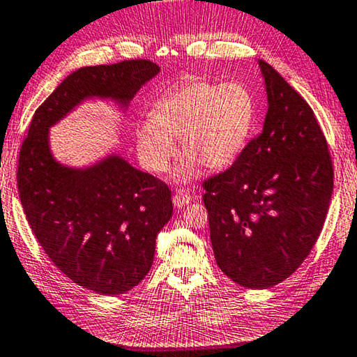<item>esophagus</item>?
Instances as JSON below:
<instances>
[{
    "mask_svg": "<svg viewBox=\"0 0 357 357\" xmlns=\"http://www.w3.org/2000/svg\"><path fill=\"white\" fill-rule=\"evenodd\" d=\"M172 201H174V206L177 207V209H182V207H185L186 204H190L191 196L188 193H185V191H177V193L174 195Z\"/></svg>",
    "mask_w": 357,
    "mask_h": 357,
    "instance_id": "esophagus-1",
    "label": "esophagus"
}]
</instances>
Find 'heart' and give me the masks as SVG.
Here are the masks:
<instances>
[{
  "label": "heart",
  "mask_w": 357,
  "mask_h": 357,
  "mask_svg": "<svg viewBox=\"0 0 357 357\" xmlns=\"http://www.w3.org/2000/svg\"><path fill=\"white\" fill-rule=\"evenodd\" d=\"M257 114L255 98L243 83L217 84L188 78L161 96L135 130L140 161L153 174L169 169L178 139L185 155L175 171L178 182H190L207 169H223L238 160L250 139Z\"/></svg>",
  "instance_id": "heart-1"
}]
</instances>
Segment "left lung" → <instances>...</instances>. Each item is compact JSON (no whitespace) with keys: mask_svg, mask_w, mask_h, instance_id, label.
Listing matches in <instances>:
<instances>
[{"mask_svg":"<svg viewBox=\"0 0 357 357\" xmlns=\"http://www.w3.org/2000/svg\"><path fill=\"white\" fill-rule=\"evenodd\" d=\"M268 112L228 171L204 182L217 265L239 286L268 289L310 255L333 191L326 137L297 91L259 60Z\"/></svg>","mask_w":357,"mask_h":357,"instance_id":"1","label":"left lung"}]
</instances>
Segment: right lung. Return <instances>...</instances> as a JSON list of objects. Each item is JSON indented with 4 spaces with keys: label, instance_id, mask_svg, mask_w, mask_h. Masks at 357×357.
Returning <instances> with one entry per match:
<instances>
[{
    "label": "right lung",
    "instance_id": "obj_1",
    "mask_svg": "<svg viewBox=\"0 0 357 357\" xmlns=\"http://www.w3.org/2000/svg\"><path fill=\"white\" fill-rule=\"evenodd\" d=\"M158 73L150 60L73 71L36 109L20 148L19 196L33 234L67 278L100 295L128 292L150 271L156 236L172 217L171 190L116 151L84 167L62 164L49 135L86 100L124 113Z\"/></svg>",
    "mask_w": 357,
    "mask_h": 357
}]
</instances>
